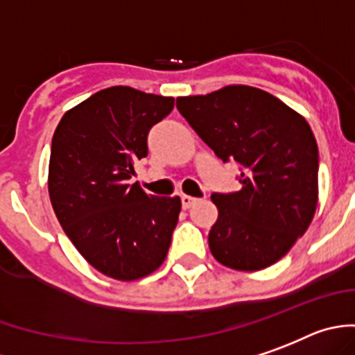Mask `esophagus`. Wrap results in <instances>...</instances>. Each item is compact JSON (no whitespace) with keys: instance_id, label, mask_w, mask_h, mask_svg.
I'll return each instance as SVG.
<instances>
[{"instance_id":"34e87169","label":"esophagus","mask_w":355,"mask_h":355,"mask_svg":"<svg viewBox=\"0 0 355 355\" xmlns=\"http://www.w3.org/2000/svg\"><path fill=\"white\" fill-rule=\"evenodd\" d=\"M180 200H182V207H184V209H191V207L196 205V203H198V198L187 196V194H184Z\"/></svg>"}]
</instances>
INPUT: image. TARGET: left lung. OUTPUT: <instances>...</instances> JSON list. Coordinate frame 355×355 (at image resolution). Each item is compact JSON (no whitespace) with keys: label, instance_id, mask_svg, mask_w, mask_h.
Instances as JSON below:
<instances>
[{"label":"left lung","instance_id":"1","mask_svg":"<svg viewBox=\"0 0 355 355\" xmlns=\"http://www.w3.org/2000/svg\"><path fill=\"white\" fill-rule=\"evenodd\" d=\"M177 107L223 162H237L241 191L212 193L219 217L214 258L230 269L276 263L302 237L318 200V146L308 122L274 95L226 86Z\"/></svg>","mask_w":355,"mask_h":355}]
</instances>
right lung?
Instances as JSON below:
<instances>
[{
  "mask_svg": "<svg viewBox=\"0 0 355 355\" xmlns=\"http://www.w3.org/2000/svg\"><path fill=\"white\" fill-rule=\"evenodd\" d=\"M175 98L111 86L63 114L49 159V196L60 225L85 260L132 281L164 261L177 226L178 196H152L130 184L148 155V132Z\"/></svg>",
  "mask_w": 355,
  "mask_h": 355,
  "instance_id": "1",
  "label": "right lung"
}]
</instances>
